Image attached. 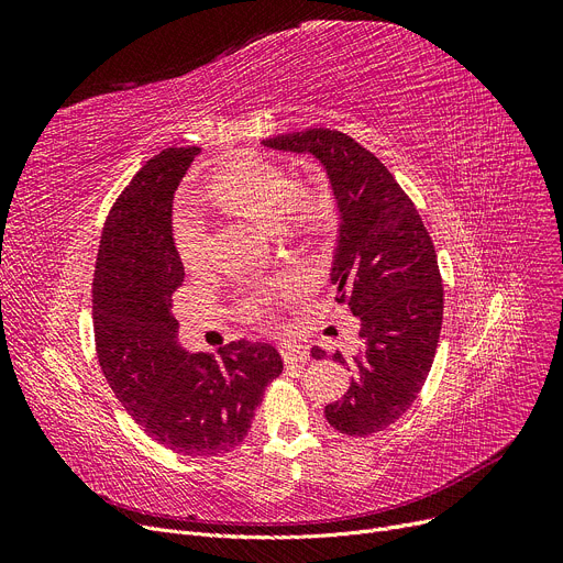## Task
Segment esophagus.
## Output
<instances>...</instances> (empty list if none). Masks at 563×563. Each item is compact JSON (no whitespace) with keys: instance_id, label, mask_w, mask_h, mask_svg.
<instances>
[{"instance_id":"1","label":"esophagus","mask_w":563,"mask_h":563,"mask_svg":"<svg viewBox=\"0 0 563 563\" xmlns=\"http://www.w3.org/2000/svg\"><path fill=\"white\" fill-rule=\"evenodd\" d=\"M283 361L285 365H294V363H308L310 361V351L303 344H283L280 346Z\"/></svg>"}]
</instances>
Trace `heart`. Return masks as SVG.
<instances>
[{
	"instance_id": "1",
	"label": "heart",
	"mask_w": 563,
	"mask_h": 563,
	"mask_svg": "<svg viewBox=\"0 0 563 563\" xmlns=\"http://www.w3.org/2000/svg\"><path fill=\"white\" fill-rule=\"evenodd\" d=\"M207 194L228 210L240 212L269 230H278L285 223L287 212L297 214L303 210V205L294 200V189L287 175L264 162L234 164L217 170L207 185ZM173 234L183 262L187 266H198L205 257L207 242V225L202 217L191 207H183L175 214ZM294 289H297V283L257 287L246 301V314L251 319H260L280 294H289Z\"/></svg>"
}]
</instances>
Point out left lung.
<instances>
[{
  "instance_id": "left-lung-1",
  "label": "left lung",
  "mask_w": 563,
  "mask_h": 563,
  "mask_svg": "<svg viewBox=\"0 0 563 563\" xmlns=\"http://www.w3.org/2000/svg\"><path fill=\"white\" fill-rule=\"evenodd\" d=\"M262 145L310 155L329 177L340 219L331 283L335 301L361 319V344L349 358L335 353L353 376L323 412L346 435L376 433L418 399L435 358L442 285L433 242L393 173L351 136L314 128ZM312 356L327 351L314 346Z\"/></svg>"
}]
</instances>
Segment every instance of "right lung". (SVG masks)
<instances>
[{"label": "right lung", "mask_w": 563, "mask_h": 563, "mask_svg": "<svg viewBox=\"0 0 563 563\" xmlns=\"http://www.w3.org/2000/svg\"><path fill=\"white\" fill-rule=\"evenodd\" d=\"M198 147H166L115 200L93 278V329L115 399L162 448L219 456L246 438L264 388L283 372L266 342L191 353L177 340L173 291L185 264L173 240V198Z\"/></svg>", "instance_id": "add662e5"}]
</instances>
